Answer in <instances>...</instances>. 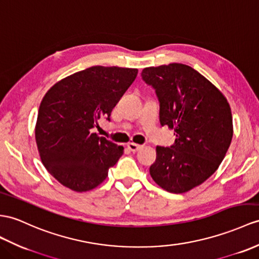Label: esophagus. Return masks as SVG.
<instances>
[{
  "label": "esophagus",
  "instance_id": "1",
  "mask_svg": "<svg viewBox=\"0 0 259 259\" xmlns=\"http://www.w3.org/2000/svg\"><path fill=\"white\" fill-rule=\"evenodd\" d=\"M127 147H128V149L131 151H133V153H135V151L140 150L143 146H142V145H138V144H135V143H130V144H127Z\"/></svg>",
  "mask_w": 259,
  "mask_h": 259
}]
</instances>
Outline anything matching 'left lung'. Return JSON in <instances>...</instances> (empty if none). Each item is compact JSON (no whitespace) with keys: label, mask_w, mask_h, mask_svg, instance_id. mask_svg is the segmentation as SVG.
Here are the masks:
<instances>
[{"label":"left lung","mask_w":259,"mask_h":259,"mask_svg":"<svg viewBox=\"0 0 259 259\" xmlns=\"http://www.w3.org/2000/svg\"><path fill=\"white\" fill-rule=\"evenodd\" d=\"M142 79L156 92L159 121L176 132L172 146H157L149 172L157 185L184 193L212 176L233 137L228 100L193 68L169 64L145 68Z\"/></svg>","instance_id":"8db88e82"}]
</instances>
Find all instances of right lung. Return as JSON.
I'll list each match as a JSON object with an SVG mask.
<instances>
[{
	"instance_id": "1",
	"label": "right lung",
	"mask_w": 259,
	"mask_h": 259,
	"mask_svg": "<svg viewBox=\"0 0 259 259\" xmlns=\"http://www.w3.org/2000/svg\"><path fill=\"white\" fill-rule=\"evenodd\" d=\"M132 68L93 66L57 82L44 97L35 128L44 166L73 191L92 190L108 177L124 153L92 133L136 79Z\"/></svg>"
}]
</instances>
